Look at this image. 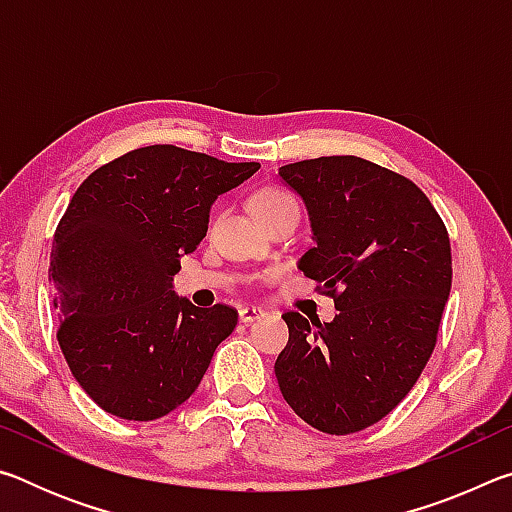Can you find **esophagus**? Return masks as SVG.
Returning <instances> with one entry per match:
<instances>
[{
	"instance_id": "34e87169",
	"label": "esophagus",
	"mask_w": 512,
	"mask_h": 512,
	"mask_svg": "<svg viewBox=\"0 0 512 512\" xmlns=\"http://www.w3.org/2000/svg\"><path fill=\"white\" fill-rule=\"evenodd\" d=\"M262 316H264V309H259V307H241L239 309L241 323H253V320H259Z\"/></svg>"
}]
</instances>
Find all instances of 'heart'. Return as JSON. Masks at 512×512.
Here are the masks:
<instances>
[{
	"label": "heart",
	"instance_id": "heart-1",
	"mask_svg": "<svg viewBox=\"0 0 512 512\" xmlns=\"http://www.w3.org/2000/svg\"><path fill=\"white\" fill-rule=\"evenodd\" d=\"M291 201H293L291 194L282 192V189H275V187H266L255 196L253 207H255V212H262V210H271V207L291 203Z\"/></svg>",
	"mask_w": 512,
	"mask_h": 512
}]
</instances>
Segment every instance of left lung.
Masks as SVG:
<instances>
[{
    "label": "left lung",
    "instance_id": "left-lung-1",
    "mask_svg": "<svg viewBox=\"0 0 512 512\" xmlns=\"http://www.w3.org/2000/svg\"><path fill=\"white\" fill-rule=\"evenodd\" d=\"M277 176L302 198L314 235L298 268L339 314L309 323L287 311L275 377L302 420L345 436L391 413L427 366L452 289V248L429 198L375 162L329 155Z\"/></svg>",
    "mask_w": 512,
    "mask_h": 512
}]
</instances>
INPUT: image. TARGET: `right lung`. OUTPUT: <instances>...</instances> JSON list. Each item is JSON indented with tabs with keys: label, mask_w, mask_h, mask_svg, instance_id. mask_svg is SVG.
I'll return each mask as SVG.
<instances>
[{
	"label": "right lung",
	"mask_w": 512,
	"mask_h": 512,
	"mask_svg": "<svg viewBox=\"0 0 512 512\" xmlns=\"http://www.w3.org/2000/svg\"><path fill=\"white\" fill-rule=\"evenodd\" d=\"M259 162H223L171 144L103 164L76 189L51 246L58 345L81 388L121 420L149 422L189 400L237 325L225 305L173 291L216 198Z\"/></svg>",
	"instance_id": "1"
}]
</instances>
